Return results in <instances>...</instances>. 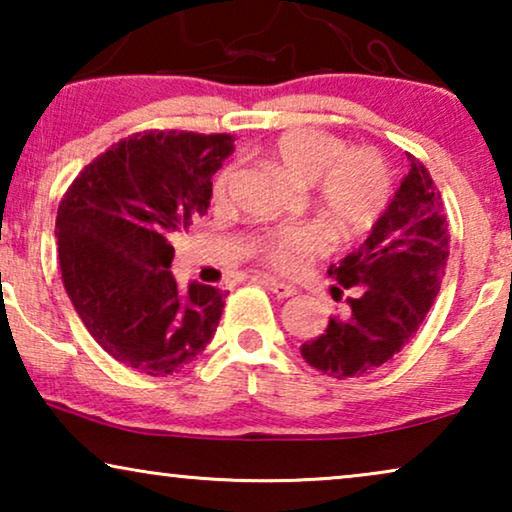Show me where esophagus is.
Masks as SVG:
<instances>
[{
	"instance_id": "obj_1",
	"label": "esophagus",
	"mask_w": 512,
	"mask_h": 512,
	"mask_svg": "<svg viewBox=\"0 0 512 512\" xmlns=\"http://www.w3.org/2000/svg\"><path fill=\"white\" fill-rule=\"evenodd\" d=\"M256 282L261 284V286H265V289L272 291V293H275V296H279V298H291V296H296V286L286 284V282H279V279H275V277L258 275Z\"/></svg>"
}]
</instances>
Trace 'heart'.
<instances>
[{
    "label": "heart",
    "instance_id": "1",
    "mask_svg": "<svg viewBox=\"0 0 512 512\" xmlns=\"http://www.w3.org/2000/svg\"><path fill=\"white\" fill-rule=\"evenodd\" d=\"M277 165L303 184H314V198L328 226L340 235H361L380 219L389 202L391 177L382 156L373 149H349L331 132L296 128L279 135L270 146ZM230 172L214 184V200H226ZM324 247L314 226H282L258 242V256L279 272H293Z\"/></svg>",
    "mask_w": 512,
    "mask_h": 512
}]
</instances>
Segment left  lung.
I'll return each mask as SVG.
<instances>
[{
    "label": "left lung",
    "mask_w": 512,
    "mask_h": 512,
    "mask_svg": "<svg viewBox=\"0 0 512 512\" xmlns=\"http://www.w3.org/2000/svg\"><path fill=\"white\" fill-rule=\"evenodd\" d=\"M394 198L366 240L328 268L347 298V317L303 342L300 354L328 377H361L394 359L436 303L450 256L443 198L415 156ZM333 286V296H340Z\"/></svg>",
    "instance_id": "8db88e82"
}]
</instances>
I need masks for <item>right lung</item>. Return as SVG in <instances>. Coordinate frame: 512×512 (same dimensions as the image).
<instances>
[{
    "mask_svg": "<svg viewBox=\"0 0 512 512\" xmlns=\"http://www.w3.org/2000/svg\"><path fill=\"white\" fill-rule=\"evenodd\" d=\"M233 135L149 130L111 146L67 188L55 219L62 282L83 326L109 356L172 375L205 352L226 293L179 291L172 237L207 214L212 177Z\"/></svg>",
    "mask_w": 512,
    "mask_h": 512,
    "instance_id": "right-lung-1",
    "label": "right lung"
}]
</instances>
